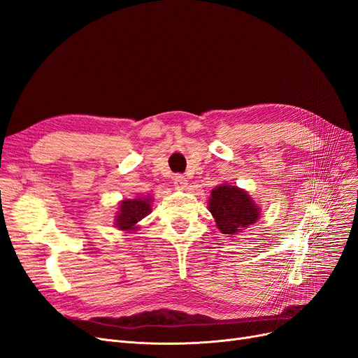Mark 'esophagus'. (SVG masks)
I'll list each match as a JSON object with an SVG mask.
<instances>
[{
	"mask_svg": "<svg viewBox=\"0 0 358 358\" xmlns=\"http://www.w3.org/2000/svg\"><path fill=\"white\" fill-rule=\"evenodd\" d=\"M174 186L177 187V189H184L187 186V178L184 177V176H176L174 177Z\"/></svg>",
	"mask_w": 358,
	"mask_h": 358,
	"instance_id": "34e87169",
	"label": "esophagus"
}]
</instances>
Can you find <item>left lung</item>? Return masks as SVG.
<instances>
[{
  "instance_id": "8db88e82",
  "label": "left lung",
  "mask_w": 358,
  "mask_h": 358,
  "mask_svg": "<svg viewBox=\"0 0 358 358\" xmlns=\"http://www.w3.org/2000/svg\"><path fill=\"white\" fill-rule=\"evenodd\" d=\"M208 203L218 230L227 236L239 234L250 224H255L261 215L259 206L248 192L229 184L213 189Z\"/></svg>"
}]
</instances>
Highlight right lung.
<instances>
[{
    "instance_id": "1",
    "label": "right lung",
    "mask_w": 358,
    "mask_h": 358,
    "mask_svg": "<svg viewBox=\"0 0 358 358\" xmlns=\"http://www.w3.org/2000/svg\"><path fill=\"white\" fill-rule=\"evenodd\" d=\"M152 197H137L125 199L119 203V210L115 217V227L124 231H136L137 222L152 213Z\"/></svg>"
}]
</instances>
